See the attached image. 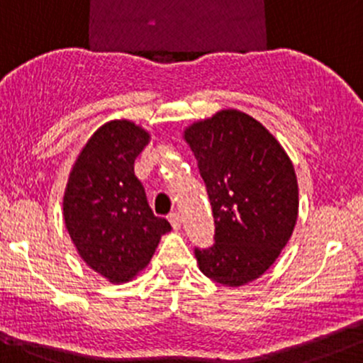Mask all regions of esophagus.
<instances>
[{
  "instance_id": "obj_1",
  "label": "esophagus",
  "mask_w": 363,
  "mask_h": 363,
  "mask_svg": "<svg viewBox=\"0 0 363 363\" xmlns=\"http://www.w3.org/2000/svg\"><path fill=\"white\" fill-rule=\"evenodd\" d=\"M167 220H169V222H171V225H173V229H180L182 218H180V215H178L177 211L169 213V215H167Z\"/></svg>"
}]
</instances>
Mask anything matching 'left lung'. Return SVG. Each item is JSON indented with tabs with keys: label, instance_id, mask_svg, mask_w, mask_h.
<instances>
[{
	"label": "left lung",
	"instance_id": "1",
	"mask_svg": "<svg viewBox=\"0 0 363 363\" xmlns=\"http://www.w3.org/2000/svg\"><path fill=\"white\" fill-rule=\"evenodd\" d=\"M206 185L215 242L194 248L213 281L241 286L260 278L294 233L298 186L292 160L265 127L222 110L185 130Z\"/></svg>",
	"mask_w": 363,
	"mask_h": 363
}]
</instances>
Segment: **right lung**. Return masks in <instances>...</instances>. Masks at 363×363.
I'll list each match as a JSON object with an SVG mask.
<instances>
[{
    "instance_id": "right-lung-1",
    "label": "right lung",
    "mask_w": 363,
    "mask_h": 363,
    "mask_svg": "<svg viewBox=\"0 0 363 363\" xmlns=\"http://www.w3.org/2000/svg\"><path fill=\"white\" fill-rule=\"evenodd\" d=\"M150 134L129 121L101 125L78 155L66 185L65 223L78 253L111 283H124L150 262L166 218L148 206L134 160Z\"/></svg>"
}]
</instances>
